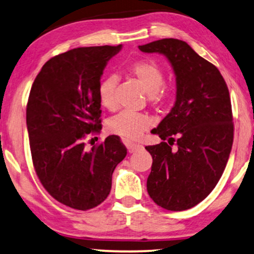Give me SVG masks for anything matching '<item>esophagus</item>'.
<instances>
[{
  "mask_svg": "<svg viewBox=\"0 0 254 254\" xmlns=\"http://www.w3.org/2000/svg\"><path fill=\"white\" fill-rule=\"evenodd\" d=\"M127 147L128 153H133L135 151H138V149H141L142 146L139 144H132V142H127Z\"/></svg>",
  "mask_w": 254,
  "mask_h": 254,
  "instance_id": "34e87169",
  "label": "esophagus"
}]
</instances>
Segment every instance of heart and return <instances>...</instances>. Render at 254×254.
Segmentation results:
<instances>
[{
    "label": "heart",
    "instance_id": "heart-1",
    "mask_svg": "<svg viewBox=\"0 0 254 254\" xmlns=\"http://www.w3.org/2000/svg\"><path fill=\"white\" fill-rule=\"evenodd\" d=\"M127 73L140 84L148 94L149 101L159 103L166 98V91L162 85L164 83V71L159 63L153 60H139L131 63L127 67ZM116 79L108 77L99 85L98 95L101 105L108 110L116 108L115 99ZM152 127V120L145 114L120 113L112 117L107 123V128L110 133L117 134L127 140H135L140 138L146 130Z\"/></svg>",
    "mask_w": 254,
    "mask_h": 254
}]
</instances>
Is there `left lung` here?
I'll return each instance as SVG.
<instances>
[{"instance_id":"8db88e82","label":"left lung","mask_w":254,"mask_h":254,"mask_svg":"<svg viewBox=\"0 0 254 254\" xmlns=\"http://www.w3.org/2000/svg\"><path fill=\"white\" fill-rule=\"evenodd\" d=\"M160 53L176 74V102L152 133L163 141L146 146L153 158L147 192L174 212L202 201L222 176L234 141L229 90L219 69L185 41L161 39L139 46Z\"/></svg>"}]
</instances>
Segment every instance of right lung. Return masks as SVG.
I'll list each match as a JSON object with an SVG mask.
<instances>
[{"label": "right lung", "instance_id": "1", "mask_svg": "<svg viewBox=\"0 0 254 254\" xmlns=\"http://www.w3.org/2000/svg\"><path fill=\"white\" fill-rule=\"evenodd\" d=\"M119 46L79 47L45 63L32 85L26 126L32 161L46 191L73 209L87 210L108 197L117 164L127 147L119 135L86 148L101 131L98 88Z\"/></svg>", "mask_w": 254, "mask_h": 254}]
</instances>
